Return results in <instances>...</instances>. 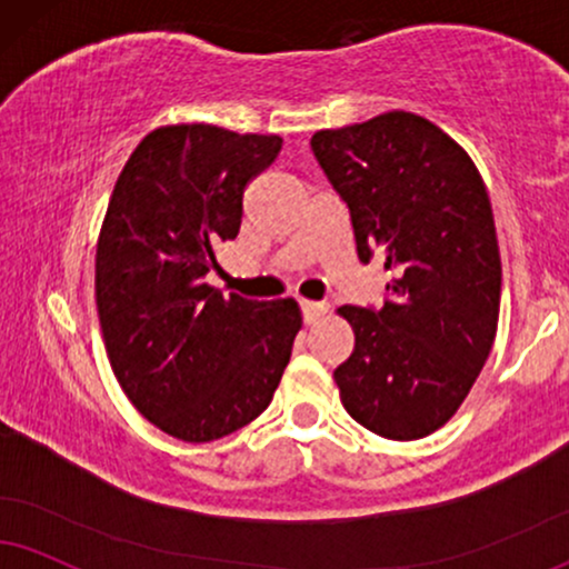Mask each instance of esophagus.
<instances>
[{
  "mask_svg": "<svg viewBox=\"0 0 569 569\" xmlns=\"http://www.w3.org/2000/svg\"><path fill=\"white\" fill-rule=\"evenodd\" d=\"M327 308V303H317V300H300V311H303L306 325H313L319 317H325Z\"/></svg>",
  "mask_w": 569,
  "mask_h": 569,
  "instance_id": "esophagus-1",
  "label": "esophagus"
}]
</instances>
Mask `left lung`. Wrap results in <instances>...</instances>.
Instances as JSON below:
<instances>
[{
	"label": "left lung",
	"mask_w": 569,
	"mask_h": 569,
	"mask_svg": "<svg viewBox=\"0 0 569 569\" xmlns=\"http://www.w3.org/2000/svg\"><path fill=\"white\" fill-rule=\"evenodd\" d=\"M311 150L350 210L359 261L392 273L382 308H340L356 335L335 369L342 406L382 438H425L493 348L501 256L486 184L451 137L406 110L317 131Z\"/></svg>",
	"instance_id": "obj_1"
}]
</instances>
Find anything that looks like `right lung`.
I'll use <instances>...</instances> for the list:
<instances>
[{"instance_id": "right-lung-1", "label": "right lung", "mask_w": 569, "mask_h": 569, "mask_svg": "<svg viewBox=\"0 0 569 569\" xmlns=\"http://www.w3.org/2000/svg\"><path fill=\"white\" fill-rule=\"evenodd\" d=\"M282 139L163 126L126 160L97 242V313L137 411L187 443L240 430L271 403L300 329L292 298H223L206 282L242 194Z\"/></svg>"}]
</instances>
